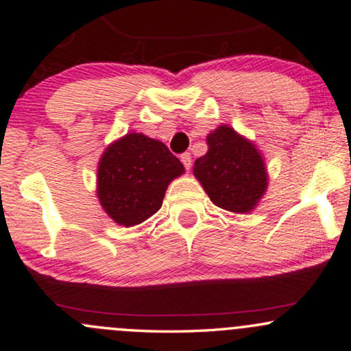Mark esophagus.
<instances>
[{
    "instance_id": "obj_1",
    "label": "esophagus",
    "mask_w": 351,
    "mask_h": 351,
    "mask_svg": "<svg viewBox=\"0 0 351 351\" xmlns=\"http://www.w3.org/2000/svg\"><path fill=\"white\" fill-rule=\"evenodd\" d=\"M180 161L184 162L185 169H190V167H191V155H190V153H184V155L180 156Z\"/></svg>"
}]
</instances>
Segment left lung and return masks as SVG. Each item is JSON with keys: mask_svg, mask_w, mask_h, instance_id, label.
I'll return each mask as SVG.
<instances>
[{"mask_svg": "<svg viewBox=\"0 0 351 351\" xmlns=\"http://www.w3.org/2000/svg\"><path fill=\"white\" fill-rule=\"evenodd\" d=\"M206 141L209 150L195 161V177L215 206L237 214L251 213L268 186L261 152L227 124L208 134Z\"/></svg>", "mask_w": 351, "mask_h": 351, "instance_id": "left-lung-1", "label": "left lung"}]
</instances>
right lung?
<instances>
[{"instance_id":"obj_1","label":"right lung","mask_w":351,"mask_h":351,"mask_svg":"<svg viewBox=\"0 0 351 351\" xmlns=\"http://www.w3.org/2000/svg\"><path fill=\"white\" fill-rule=\"evenodd\" d=\"M184 165L165 143L129 132L110 143L97 167V198L118 225L134 227L158 213Z\"/></svg>"}]
</instances>
